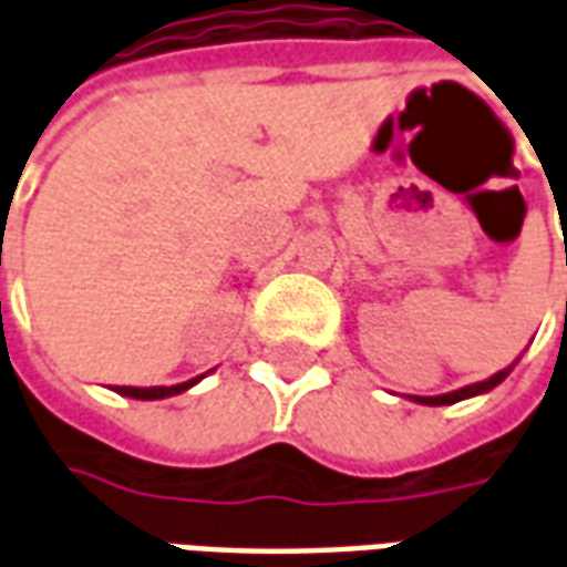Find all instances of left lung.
Wrapping results in <instances>:
<instances>
[{
  "label": "left lung",
  "mask_w": 567,
  "mask_h": 567,
  "mask_svg": "<svg viewBox=\"0 0 567 567\" xmlns=\"http://www.w3.org/2000/svg\"><path fill=\"white\" fill-rule=\"evenodd\" d=\"M516 368V361H513L511 368L498 370V373H492L488 380L483 382H474V385H464V389H458V392H446V394H431V398H422V394H410V401H416V404H425V406H446V404H458V401H464V398H474V394H486L492 392L495 385H501V382L511 377V370Z\"/></svg>",
  "instance_id": "8db88e82"
}]
</instances>
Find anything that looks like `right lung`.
I'll return each instance as SVG.
<instances>
[{
	"instance_id": "obj_1",
	"label": "right lung",
	"mask_w": 567,
	"mask_h": 567,
	"mask_svg": "<svg viewBox=\"0 0 567 567\" xmlns=\"http://www.w3.org/2000/svg\"><path fill=\"white\" fill-rule=\"evenodd\" d=\"M206 377V373H203ZM203 377H194V380L178 382V385H151V389H133V385H117L115 392L124 394V398H136V401H163V398H173V394L187 392L190 385H197Z\"/></svg>"
}]
</instances>
